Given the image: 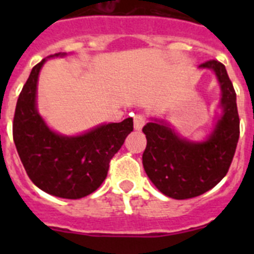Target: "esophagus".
Masks as SVG:
<instances>
[{
  "instance_id": "obj_1",
  "label": "esophagus",
  "mask_w": 254,
  "mask_h": 254,
  "mask_svg": "<svg viewBox=\"0 0 254 254\" xmlns=\"http://www.w3.org/2000/svg\"><path fill=\"white\" fill-rule=\"evenodd\" d=\"M145 122H146V118H145V116H142V114H137V116H134L133 117L134 129L140 131V129L143 127V125H145Z\"/></svg>"
}]
</instances>
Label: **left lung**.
Instances as JSON below:
<instances>
[{
    "label": "left lung",
    "mask_w": 254,
    "mask_h": 254,
    "mask_svg": "<svg viewBox=\"0 0 254 254\" xmlns=\"http://www.w3.org/2000/svg\"><path fill=\"white\" fill-rule=\"evenodd\" d=\"M212 69L221 89L223 116L207 140L193 142L179 137L164 121L152 120L142 128L147 145L142 154L143 169L161 193L187 199L205 193L226 176L239 140L237 94L221 62L199 64Z\"/></svg>",
    "instance_id": "8db88e82"
}]
</instances>
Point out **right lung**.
Instances as JSON below:
<instances>
[{"label":"right lung","mask_w":254,"mask_h":254,"mask_svg":"<svg viewBox=\"0 0 254 254\" xmlns=\"http://www.w3.org/2000/svg\"><path fill=\"white\" fill-rule=\"evenodd\" d=\"M46 61L33 67L19 95L13 142L26 174L38 188L52 196L77 199L93 193L107 178L112 158L133 131V120L98 126L78 136L52 131L37 109L38 76Z\"/></svg>","instance_id":"add662e5"}]
</instances>
